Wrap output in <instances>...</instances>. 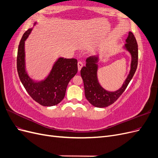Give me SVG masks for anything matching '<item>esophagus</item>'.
Segmentation results:
<instances>
[{
	"instance_id": "esophagus-1",
	"label": "esophagus",
	"mask_w": 158,
	"mask_h": 158,
	"mask_svg": "<svg viewBox=\"0 0 158 158\" xmlns=\"http://www.w3.org/2000/svg\"><path fill=\"white\" fill-rule=\"evenodd\" d=\"M82 66H83V63L81 61H78V69L79 71L81 70V69L82 68Z\"/></svg>"
}]
</instances>
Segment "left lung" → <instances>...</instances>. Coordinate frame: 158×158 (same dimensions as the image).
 Wrapping results in <instances>:
<instances>
[{"label": "left lung", "mask_w": 158, "mask_h": 158, "mask_svg": "<svg viewBox=\"0 0 158 158\" xmlns=\"http://www.w3.org/2000/svg\"><path fill=\"white\" fill-rule=\"evenodd\" d=\"M124 48L131 55V70L122 87L114 92H109L100 85L98 78V69L99 57L89 56L86 59L85 66L80 70L85 91V96L88 101L96 107H106L116 102L131 82L138 66V45L135 35L132 32H128Z\"/></svg>", "instance_id": "left-lung-1"}]
</instances>
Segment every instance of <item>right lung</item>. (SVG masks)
<instances>
[{"instance_id":"1","label":"right lung","mask_w":158,"mask_h":158,"mask_svg":"<svg viewBox=\"0 0 158 158\" xmlns=\"http://www.w3.org/2000/svg\"><path fill=\"white\" fill-rule=\"evenodd\" d=\"M36 24L34 23L33 26ZM33 28L27 30L18 46L17 70L23 87L31 98L43 106L51 107L59 104L64 98L66 88L78 72V61L75 59L60 57L55 62L49 75L45 79L35 82L26 71L25 41Z\"/></svg>"}]
</instances>
